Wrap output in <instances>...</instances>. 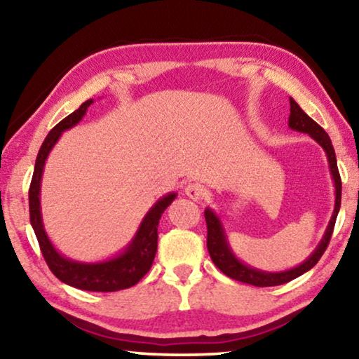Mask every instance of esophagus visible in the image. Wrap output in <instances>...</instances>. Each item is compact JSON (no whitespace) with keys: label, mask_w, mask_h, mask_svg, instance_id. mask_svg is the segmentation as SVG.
Masks as SVG:
<instances>
[{"label":"esophagus","mask_w":359,"mask_h":359,"mask_svg":"<svg viewBox=\"0 0 359 359\" xmlns=\"http://www.w3.org/2000/svg\"><path fill=\"white\" fill-rule=\"evenodd\" d=\"M185 194L193 201H199V199H204L208 190H205L204 185L198 184V182H193V184H188L185 188Z\"/></svg>","instance_id":"obj_1"}]
</instances>
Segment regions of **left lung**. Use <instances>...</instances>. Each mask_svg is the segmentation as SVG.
I'll return each mask as SVG.
<instances>
[{"mask_svg": "<svg viewBox=\"0 0 359 359\" xmlns=\"http://www.w3.org/2000/svg\"><path fill=\"white\" fill-rule=\"evenodd\" d=\"M288 126L291 130L306 133V135L311 136L315 142L321 145V149L325 150L327 165H330V172L332 175L334 182V194H336V201H334V210L331 215V220L327 223L326 231L323 238L318 242V245L315 250L311 253L306 261H302L301 264H297L291 269L287 271H278V272H267L257 269V267H252L236 257L233 248H231L226 233H224V228L222 224V220L218 218L214 210L210 208H205L204 217L205 223H208V250L214 264L220 269L224 276L238 282H244L248 285H255V287H276V285H283L287 282H291L293 278L306 274L307 271H311L312 267L318 263L321 255L325 253L327 244H330V239L332 236L334 224H336V218L340 209V196H342V182H340L339 169H337V160H336V151H334L332 142L327 133L321 128V126L313 121L309 115L302 111L299 104L290 98V117H288Z\"/></svg>", "mask_w": 359, "mask_h": 359, "instance_id": "obj_1", "label": "left lung"}]
</instances>
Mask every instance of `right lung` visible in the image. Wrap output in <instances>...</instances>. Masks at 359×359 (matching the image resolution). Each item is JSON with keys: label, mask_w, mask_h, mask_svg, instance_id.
<instances>
[{"label": "right lung", "mask_w": 359, "mask_h": 359, "mask_svg": "<svg viewBox=\"0 0 359 359\" xmlns=\"http://www.w3.org/2000/svg\"><path fill=\"white\" fill-rule=\"evenodd\" d=\"M93 104V100H87L82 102L81 107L63 118L57 126H53L47 137L42 142L38 158H36L34 172L29 185V222L34 229L36 238H38L41 252L44 255V259L48 269L53 272V276L60 278L63 283L69 285L79 290L85 291H118L130 288L136 285L141 278L147 274L154 263L156 247H158V223L163 212L168 209V205L177 196V193H168L161 196L151 205L147 214L142 218L141 224L133 236L130 244L123 250L101 261H85L71 259L60 253L52 241L48 239L46 233L44 222H42L41 212V180L44 172L46 160L52 149L55 147L58 139L62 137L66 130L74 128V126L83 118L87 114V109Z\"/></svg>", "instance_id": "add662e5"}]
</instances>
